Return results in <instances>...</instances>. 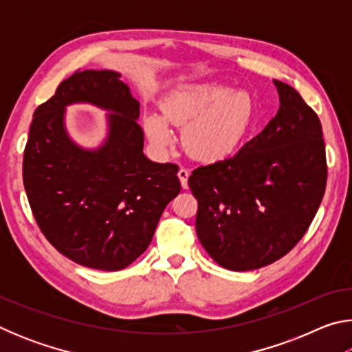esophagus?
<instances>
[{
    "label": "esophagus",
    "mask_w": 352,
    "mask_h": 352,
    "mask_svg": "<svg viewBox=\"0 0 352 352\" xmlns=\"http://www.w3.org/2000/svg\"><path fill=\"white\" fill-rule=\"evenodd\" d=\"M178 178H180V183L183 189H188V178H189V170L188 169H180L178 170Z\"/></svg>",
    "instance_id": "esophagus-1"
}]
</instances>
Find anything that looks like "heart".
<instances>
[{
    "mask_svg": "<svg viewBox=\"0 0 352 352\" xmlns=\"http://www.w3.org/2000/svg\"><path fill=\"white\" fill-rule=\"evenodd\" d=\"M254 111L245 91H228L220 83H201L177 91L164 100L163 116L147 113L142 126L148 141L166 151L174 141L169 127H183V146L195 160L220 162L236 152Z\"/></svg>",
    "mask_w": 352,
    "mask_h": 352,
    "instance_id": "1",
    "label": "heart"
}]
</instances>
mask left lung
Returning a JSON list of instances; mask_svg holds the SVG:
<instances>
[{"mask_svg": "<svg viewBox=\"0 0 352 352\" xmlns=\"http://www.w3.org/2000/svg\"><path fill=\"white\" fill-rule=\"evenodd\" d=\"M279 109L234 157L189 177L199 201L195 231L219 265L265 267L294 248L312 223L326 189V148L318 116L295 88L273 80Z\"/></svg>", "mask_w": 352, "mask_h": 352, "instance_id": "obj_1", "label": "left lung"}]
</instances>
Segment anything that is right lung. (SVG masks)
Segmentation results:
<instances>
[{
	"instance_id": "right-lung-1",
	"label": "right lung",
	"mask_w": 352,
	"mask_h": 352,
	"mask_svg": "<svg viewBox=\"0 0 352 352\" xmlns=\"http://www.w3.org/2000/svg\"><path fill=\"white\" fill-rule=\"evenodd\" d=\"M116 71H76L37 107L23 158V183L41 233L83 267L116 272L146 252L166 205L182 184L178 166L148 160L140 102ZM110 111L96 149L70 140L66 107Z\"/></svg>"
}]
</instances>
